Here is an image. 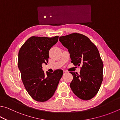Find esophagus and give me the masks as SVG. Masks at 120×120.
Masks as SVG:
<instances>
[{"label": "esophagus", "instance_id": "34e87169", "mask_svg": "<svg viewBox=\"0 0 120 120\" xmlns=\"http://www.w3.org/2000/svg\"><path fill=\"white\" fill-rule=\"evenodd\" d=\"M67 72V71H64V74H66Z\"/></svg>", "mask_w": 120, "mask_h": 120}]
</instances>
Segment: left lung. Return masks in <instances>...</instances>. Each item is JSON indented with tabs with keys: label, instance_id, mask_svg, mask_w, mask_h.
<instances>
[{
	"label": "left lung",
	"instance_id": "obj_1",
	"mask_svg": "<svg viewBox=\"0 0 120 120\" xmlns=\"http://www.w3.org/2000/svg\"><path fill=\"white\" fill-rule=\"evenodd\" d=\"M68 49L71 62L82 65L80 75L70 72L73 80L70 86L75 95L83 100H90L99 91L103 80V64L97 47L86 36L73 33L59 39Z\"/></svg>",
	"mask_w": 120,
	"mask_h": 120
}]
</instances>
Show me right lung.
I'll return each mask as SVG.
<instances>
[{
    "label": "right lung",
    "instance_id": "add662e5",
    "mask_svg": "<svg viewBox=\"0 0 120 120\" xmlns=\"http://www.w3.org/2000/svg\"><path fill=\"white\" fill-rule=\"evenodd\" d=\"M58 38L31 37L19 50L18 66L21 79L28 93L37 101L50 99L63 75L62 70L45 74L42 69V64L48 63L49 50L58 42Z\"/></svg>",
    "mask_w": 120,
    "mask_h": 120
}]
</instances>
